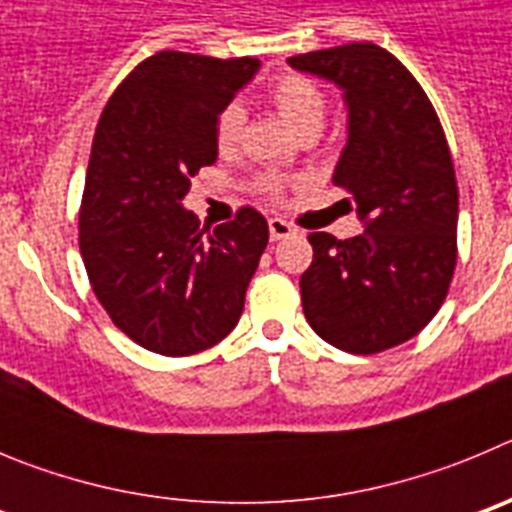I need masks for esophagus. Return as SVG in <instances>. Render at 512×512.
<instances>
[{
    "instance_id": "obj_1",
    "label": "esophagus",
    "mask_w": 512,
    "mask_h": 512,
    "mask_svg": "<svg viewBox=\"0 0 512 512\" xmlns=\"http://www.w3.org/2000/svg\"><path fill=\"white\" fill-rule=\"evenodd\" d=\"M295 233H297L295 225H289L287 220H282V217H271L269 220L271 241H284V238H289V235H295Z\"/></svg>"
}]
</instances>
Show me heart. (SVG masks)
Masks as SVG:
<instances>
[{
  "mask_svg": "<svg viewBox=\"0 0 512 512\" xmlns=\"http://www.w3.org/2000/svg\"><path fill=\"white\" fill-rule=\"evenodd\" d=\"M271 99L277 104V110L282 112L284 120L305 138V135H318L320 128L325 125V115H328V102L325 94L315 81L305 79V76L289 74L274 84L271 89ZM243 112L241 104H228L215 120V143L220 153H233L238 140H241ZM261 187L266 192H279V179L277 176H264Z\"/></svg>",
  "mask_w": 512,
  "mask_h": 512,
  "instance_id": "heart-1",
  "label": "heart"
}]
</instances>
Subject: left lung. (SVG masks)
Here are the masks:
<instances>
[{
    "label": "left lung",
    "mask_w": 512,
    "mask_h": 512,
    "mask_svg": "<svg viewBox=\"0 0 512 512\" xmlns=\"http://www.w3.org/2000/svg\"><path fill=\"white\" fill-rule=\"evenodd\" d=\"M287 63L343 92L346 146L333 184L354 197L364 225L348 241L307 235L302 310L330 346L379 354L431 323L454 277L459 192L449 143L431 99L379 45H338Z\"/></svg>",
    "instance_id": "8db88e82"
}]
</instances>
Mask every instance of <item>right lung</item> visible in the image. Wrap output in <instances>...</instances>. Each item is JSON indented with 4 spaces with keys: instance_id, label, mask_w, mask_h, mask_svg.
I'll return each instance as SVG.
<instances>
[{
    "instance_id": "obj_1",
    "label": "right lung",
    "mask_w": 512,
    "mask_h": 512,
    "mask_svg": "<svg viewBox=\"0 0 512 512\" xmlns=\"http://www.w3.org/2000/svg\"><path fill=\"white\" fill-rule=\"evenodd\" d=\"M259 66L161 51L130 71L97 122L81 259L112 323L153 354H200L241 320L269 225L243 207L205 233L182 200L189 179L217 161V115Z\"/></svg>"
}]
</instances>
